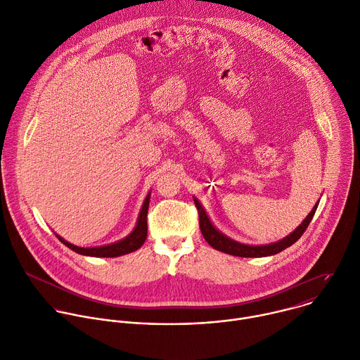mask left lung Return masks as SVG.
Masks as SVG:
<instances>
[{
    "label": "left lung",
    "instance_id": "8db88e82",
    "mask_svg": "<svg viewBox=\"0 0 360 360\" xmlns=\"http://www.w3.org/2000/svg\"><path fill=\"white\" fill-rule=\"evenodd\" d=\"M193 200H194V205L198 212V223H200V230H202L205 240L213 249L227 253V255H231V256H238V257H264V256L277 255V253L283 252L285 249L290 248L292 245H295L299 240L302 234L304 233V230L307 229L309 223L311 221V219L314 216L317 205H319V202H317L313 206L311 212L302 221V224L297 229H295V231H292L289 236L282 238V240L270 243V245H263V246H250V245L238 243V242L233 240V238L224 236L221 231H219L210 221V219H209L206 210L203 209V206L200 205V202H198L195 197H193Z\"/></svg>",
    "mask_w": 360,
    "mask_h": 360
}]
</instances>
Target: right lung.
I'll list each match as a JSON object with an SVG mask.
<instances>
[{
    "instance_id": "1",
    "label": "right lung",
    "mask_w": 360,
    "mask_h": 360,
    "mask_svg": "<svg viewBox=\"0 0 360 360\" xmlns=\"http://www.w3.org/2000/svg\"><path fill=\"white\" fill-rule=\"evenodd\" d=\"M148 203H150V193L147 194L146 200L143 203V207L140 210L136 227L133 229V231L122 238V240H118L115 243L111 245H105V246H98V248H78L74 246L68 242H65L64 238L58 234H56L58 237V240L65 245L68 249L74 250L78 255H83V256H91V257H118V256H123V255H129L131 252H136L137 249H140L143 246V243L146 242L147 238V210H148Z\"/></svg>"
}]
</instances>
